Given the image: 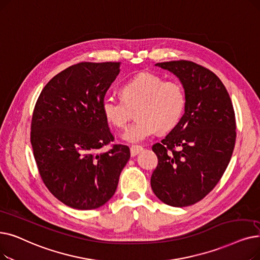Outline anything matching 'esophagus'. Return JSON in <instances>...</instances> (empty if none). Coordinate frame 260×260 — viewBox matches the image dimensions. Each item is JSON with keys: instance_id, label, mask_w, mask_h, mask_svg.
<instances>
[{"instance_id": "34e87169", "label": "esophagus", "mask_w": 260, "mask_h": 260, "mask_svg": "<svg viewBox=\"0 0 260 260\" xmlns=\"http://www.w3.org/2000/svg\"><path fill=\"white\" fill-rule=\"evenodd\" d=\"M142 150H143V148H142V146H140V145H132L131 146V155H132V157L136 156Z\"/></svg>"}]
</instances>
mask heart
Masks as SVG:
<instances>
[{"mask_svg": "<svg viewBox=\"0 0 260 260\" xmlns=\"http://www.w3.org/2000/svg\"><path fill=\"white\" fill-rule=\"evenodd\" d=\"M122 98L106 96L102 111L109 123L124 127L137 108L136 122L122 134L129 143H140L159 129L173 128L183 116L186 95L183 86L175 81H164L159 75L140 73L121 88Z\"/></svg>", "mask_w": 260, "mask_h": 260, "instance_id": "b5f03b06", "label": "heart"}]
</instances>
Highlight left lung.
Listing matches in <instances>:
<instances>
[{
    "mask_svg": "<svg viewBox=\"0 0 260 260\" xmlns=\"http://www.w3.org/2000/svg\"><path fill=\"white\" fill-rule=\"evenodd\" d=\"M182 84L186 104L178 123L152 146L158 165L151 176L155 196L165 204H196L214 188L226 170L236 140L232 100L220 78L188 60L155 64Z\"/></svg>",
    "mask_w": 260,
    "mask_h": 260,
    "instance_id": "obj_1",
    "label": "left lung"
}]
</instances>
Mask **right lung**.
Masks as SVG:
<instances>
[{"instance_id": "add662e5", "label": "right lung", "mask_w": 260, "mask_h": 260, "mask_svg": "<svg viewBox=\"0 0 260 260\" xmlns=\"http://www.w3.org/2000/svg\"><path fill=\"white\" fill-rule=\"evenodd\" d=\"M121 62H80L42 89L34 109L30 142L40 176L64 205L88 210L115 194L127 164V145L114 140L102 102L120 73Z\"/></svg>"}]
</instances>
